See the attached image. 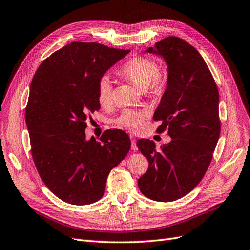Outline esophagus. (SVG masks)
<instances>
[{
    "label": "esophagus",
    "instance_id": "obj_1",
    "mask_svg": "<svg viewBox=\"0 0 250 250\" xmlns=\"http://www.w3.org/2000/svg\"><path fill=\"white\" fill-rule=\"evenodd\" d=\"M130 138H131V141H132V147H131V149H132L133 151H137V150H138V147H137V145H136L135 137H134V136H130Z\"/></svg>",
    "mask_w": 250,
    "mask_h": 250
}]
</instances>
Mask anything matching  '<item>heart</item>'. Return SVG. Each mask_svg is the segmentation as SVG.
I'll return each instance as SVG.
<instances>
[{"label":"heart","mask_w":250,"mask_h":250,"mask_svg":"<svg viewBox=\"0 0 250 250\" xmlns=\"http://www.w3.org/2000/svg\"><path fill=\"white\" fill-rule=\"evenodd\" d=\"M117 74L131 81L141 91L159 94L163 88V78L160 68L154 61L144 57H134L124 62L117 69ZM113 99L111 82L107 77H102L98 82V101L102 106H108ZM145 113L140 111L125 110L116 118L118 126L131 132H139L143 125Z\"/></svg>","instance_id":"1"}]
</instances>
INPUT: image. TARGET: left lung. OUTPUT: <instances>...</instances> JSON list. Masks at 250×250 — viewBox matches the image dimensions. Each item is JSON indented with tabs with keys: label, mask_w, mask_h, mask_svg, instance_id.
<instances>
[{
	"label": "left lung",
	"mask_w": 250,
	"mask_h": 250,
	"mask_svg": "<svg viewBox=\"0 0 250 250\" xmlns=\"http://www.w3.org/2000/svg\"><path fill=\"white\" fill-rule=\"evenodd\" d=\"M146 51L168 63V85L153 119L162 120L156 131H168L172 140L160 150L153 141L137 142L149 163L138 186L153 201L173 202L198 186L213 158L220 134L219 95L204 59L186 40L170 36Z\"/></svg>",
	"instance_id": "obj_1"
}]
</instances>
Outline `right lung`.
Masks as SVG:
<instances>
[{
  "label": "right lung",
  "mask_w": 250,
  "mask_h": 250,
  "mask_svg": "<svg viewBox=\"0 0 250 250\" xmlns=\"http://www.w3.org/2000/svg\"><path fill=\"white\" fill-rule=\"evenodd\" d=\"M128 52L74 41L45 59L32 80L25 123L33 160L45 186L69 204L103 197L110 171L131 148L124 131L85 139L86 120L101 107L98 82Z\"/></svg>",
  "instance_id": "add662e5"
}]
</instances>
